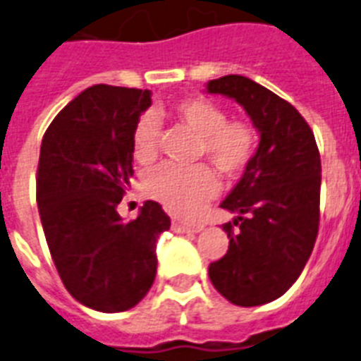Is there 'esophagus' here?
I'll use <instances>...</instances> for the list:
<instances>
[{"mask_svg": "<svg viewBox=\"0 0 361 361\" xmlns=\"http://www.w3.org/2000/svg\"><path fill=\"white\" fill-rule=\"evenodd\" d=\"M171 230L177 233H197L202 230V224H188L175 219L173 223H171Z\"/></svg>", "mask_w": 361, "mask_h": 361, "instance_id": "1", "label": "esophagus"}]
</instances>
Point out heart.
I'll list each match as a JSON object with an SVG mask.
<instances>
[{
    "label": "heart",
    "mask_w": 361,
    "mask_h": 361,
    "mask_svg": "<svg viewBox=\"0 0 361 361\" xmlns=\"http://www.w3.org/2000/svg\"><path fill=\"white\" fill-rule=\"evenodd\" d=\"M175 116L201 135L199 157L208 159L228 177L241 175L252 162L257 147L255 129L243 118L226 120V113L215 102L202 97H188L175 102ZM160 124L153 113H144L133 129V155L138 162H151L157 157ZM151 199L177 215H195L219 190V178L206 164H164L149 169L142 180Z\"/></svg>",
    "instance_id": "b5f03b06"
}]
</instances>
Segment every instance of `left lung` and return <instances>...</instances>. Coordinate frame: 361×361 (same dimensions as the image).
<instances>
[{"mask_svg":"<svg viewBox=\"0 0 361 361\" xmlns=\"http://www.w3.org/2000/svg\"><path fill=\"white\" fill-rule=\"evenodd\" d=\"M206 89L241 104L261 135L241 180L221 202L237 217L223 226L228 252L208 269L230 303L257 307L285 294L312 254L319 228V151L298 109L254 80L228 75L210 80Z\"/></svg>","mask_w":361,"mask_h":361,"instance_id":"left-lung-1","label":"left lung"}]
</instances>
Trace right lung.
<instances>
[{
  "label": "right lung",
  "mask_w": 361,
  "mask_h": 361,
  "mask_svg": "<svg viewBox=\"0 0 361 361\" xmlns=\"http://www.w3.org/2000/svg\"><path fill=\"white\" fill-rule=\"evenodd\" d=\"M147 89L98 84L52 120L39 147L36 201L51 257L69 294L98 312L133 309L157 274L169 217L155 201L133 221L116 212L133 175V129Z\"/></svg>",
  "instance_id": "add662e5"
}]
</instances>
